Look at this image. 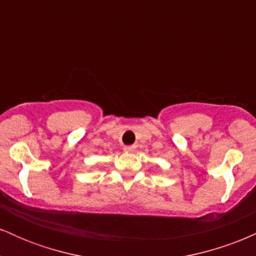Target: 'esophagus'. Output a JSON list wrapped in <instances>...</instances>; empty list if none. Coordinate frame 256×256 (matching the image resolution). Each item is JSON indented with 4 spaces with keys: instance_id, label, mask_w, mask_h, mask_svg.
Segmentation results:
<instances>
[{
    "instance_id": "obj_1",
    "label": "esophagus",
    "mask_w": 256,
    "mask_h": 256,
    "mask_svg": "<svg viewBox=\"0 0 256 256\" xmlns=\"http://www.w3.org/2000/svg\"><path fill=\"white\" fill-rule=\"evenodd\" d=\"M134 149H136V146H124V150L128 152H134Z\"/></svg>"
}]
</instances>
